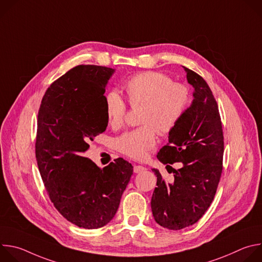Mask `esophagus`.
<instances>
[{"label":"esophagus","mask_w":262,"mask_h":262,"mask_svg":"<svg viewBox=\"0 0 262 262\" xmlns=\"http://www.w3.org/2000/svg\"><path fill=\"white\" fill-rule=\"evenodd\" d=\"M145 170H146V168L143 167V166H135V167H134V172H135V173H142V172H144Z\"/></svg>","instance_id":"obj_1"}]
</instances>
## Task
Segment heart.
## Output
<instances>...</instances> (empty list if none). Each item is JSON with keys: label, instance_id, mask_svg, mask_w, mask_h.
I'll return each mask as SVG.
<instances>
[{"label": "heart", "instance_id": "heart-1", "mask_svg": "<svg viewBox=\"0 0 262 262\" xmlns=\"http://www.w3.org/2000/svg\"><path fill=\"white\" fill-rule=\"evenodd\" d=\"M123 88L132 105H144L141 116L144 125L120 136L115 146L120 152L143 160L157 142L158 129L168 134L180 122L192 102L191 91L158 71L138 73L124 83ZM104 110L111 126L117 128L123 124L126 104L117 91L105 94Z\"/></svg>", "mask_w": 262, "mask_h": 262}]
</instances>
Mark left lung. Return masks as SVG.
I'll use <instances>...</instances> for the list:
<instances>
[{
    "instance_id": "left-lung-1",
    "label": "left lung",
    "mask_w": 262,
    "mask_h": 262,
    "mask_svg": "<svg viewBox=\"0 0 262 262\" xmlns=\"http://www.w3.org/2000/svg\"><path fill=\"white\" fill-rule=\"evenodd\" d=\"M182 67L194 88L193 100L169 133V143L158 154L159 161L167 167L174 163H180L181 167L173 169L172 182L152 169L158 177L151 198L152 214L159 225L170 230L191 226L205 213L223 169L224 137L216 101L203 78Z\"/></svg>"
}]
</instances>
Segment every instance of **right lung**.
I'll use <instances>...</instances> for the list:
<instances>
[{
    "label": "right lung",
    "instance_id": "add662e5",
    "mask_svg": "<svg viewBox=\"0 0 262 262\" xmlns=\"http://www.w3.org/2000/svg\"><path fill=\"white\" fill-rule=\"evenodd\" d=\"M115 69L79 65L47 90L37 121L36 160L51 201L74 225L100 228L114 217L133 175L119 158L99 168L85 157L107 126L104 92Z\"/></svg>",
    "mask_w": 262,
    "mask_h": 262
}]
</instances>
